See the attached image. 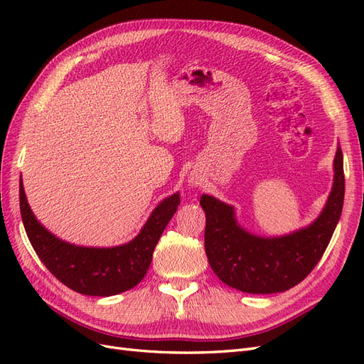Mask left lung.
<instances>
[{"instance_id":"1","label":"left lung","mask_w":364,"mask_h":364,"mask_svg":"<svg viewBox=\"0 0 364 364\" xmlns=\"http://www.w3.org/2000/svg\"><path fill=\"white\" fill-rule=\"evenodd\" d=\"M334 171L333 191L316 222L278 238L246 232L237 225L232 206L203 194L205 252L217 277L229 287L253 294L285 291L304 281L321 261L341 215L345 199L341 149L336 153Z\"/></svg>"}]
</instances>
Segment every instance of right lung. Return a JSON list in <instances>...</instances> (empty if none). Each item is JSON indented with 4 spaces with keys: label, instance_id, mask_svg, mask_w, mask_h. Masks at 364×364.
I'll return each mask as SVG.
<instances>
[{
    "label": "right lung",
    "instance_id": "right-lung-1",
    "mask_svg": "<svg viewBox=\"0 0 364 364\" xmlns=\"http://www.w3.org/2000/svg\"><path fill=\"white\" fill-rule=\"evenodd\" d=\"M181 203L173 194L151 213L139 235L127 245L109 249L80 247L59 240L42 228L19 183V209L27 237L36 255L68 289L87 296H112L134 289L146 277L153 250Z\"/></svg>",
    "mask_w": 364,
    "mask_h": 364
}]
</instances>
